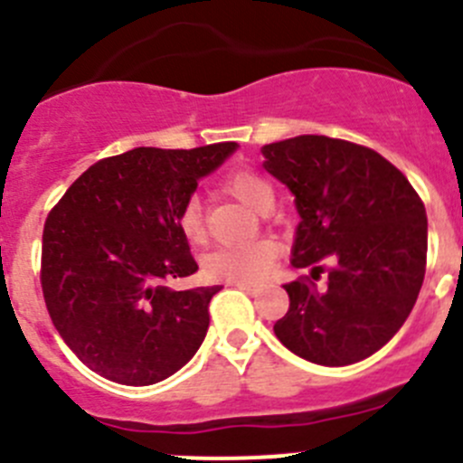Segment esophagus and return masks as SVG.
<instances>
[{"label": "esophagus", "instance_id": "obj_1", "mask_svg": "<svg viewBox=\"0 0 463 463\" xmlns=\"http://www.w3.org/2000/svg\"><path fill=\"white\" fill-rule=\"evenodd\" d=\"M234 286H236V288L245 290V293H248V295H257L259 290H261L257 284H248V281H236Z\"/></svg>", "mask_w": 463, "mask_h": 463}]
</instances>
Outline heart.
<instances>
[{
  "label": "heart",
  "instance_id": "b5f03b06",
  "mask_svg": "<svg viewBox=\"0 0 463 463\" xmlns=\"http://www.w3.org/2000/svg\"><path fill=\"white\" fill-rule=\"evenodd\" d=\"M222 188L241 200L243 204L257 211H266L272 204V186L268 179L250 168L229 170L222 177ZM179 232L188 243L204 241V215H202L200 200L191 197L179 206L175 215ZM277 243L272 239H254L241 245H224L211 250L202 259V270L211 279L220 281H257L270 272L277 259Z\"/></svg>",
  "mask_w": 463,
  "mask_h": 463
}]
</instances>
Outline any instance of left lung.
Returning <instances> with one entry per match:
<instances>
[{
  "instance_id": "obj_1",
  "label": "left lung",
  "mask_w": 463,
  "mask_h": 463,
  "mask_svg": "<svg viewBox=\"0 0 463 463\" xmlns=\"http://www.w3.org/2000/svg\"><path fill=\"white\" fill-rule=\"evenodd\" d=\"M263 168L290 188L300 224L293 266L309 277L286 284L290 307L275 334L320 366L366 359L395 336L420 293L427 263L425 204L375 149L327 136L263 145Z\"/></svg>"
}]
</instances>
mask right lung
I'll list each match as a JSON object with an SVG mask.
<instances>
[{"instance_id":"right-lung-1","label":"right lung","mask_w":463,"mask_h":463,"mask_svg":"<svg viewBox=\"0 0 463 463\" xmlns=\"http://www.w3.org/2000/svg\"><path fill=\"white\" fill-rule=\"evenodd\" d=\"M136 147L97 161L50 211L41 284L54 327L97 375L149 386L186 366L209 329L218 286L173 290L197 270L175 215L234 152Z\"/></svg>"}]
</instances>
